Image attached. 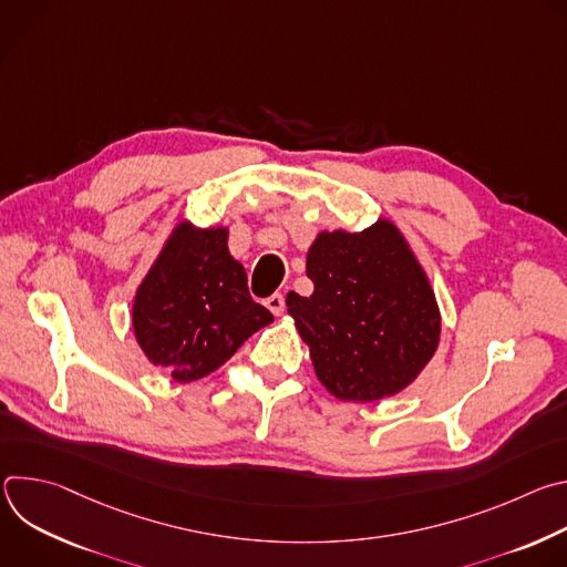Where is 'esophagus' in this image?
Returning a JSON list of instances; mask_svg holds the SVG:
<instances>
[{"label": "esophagus", "instance_id": "obj_1", "mask_svg": "<svg viewBox=\"0 0 567 567\" xmlns=\"http://www.w3.org/2000/svg\"><path fill=\"white\" fill-rule=\"evenodd\" d=\"M265 305L269 307V311H271L274 316H280V313L285 311V296H282L280 291H276V293H271V296L265 300Z\"/></svg>", "mask_w": 567, "mask_h": 567}]
</instances>
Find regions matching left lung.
I'll list each match as a JSON object with an SVG mask.
<instances>
[{
    "label": "left lung",
    "mask_w": 567,
    "mask_h": 567,
    "mask_svg": "<svg viewBox=\"0 0 567 567\" xmlns=\"http://www.w3.org/2000/svg\"><path fill=\"white\" fill-rule=\"evenodd\" d=\"M311 296L287 293L316 379L341 401L406 390L435 357L442 313L401 228L379 217L363 230H318L307 249Z\"/></svg>",
    "instance_id": "8db88e82"
}]
</instances>
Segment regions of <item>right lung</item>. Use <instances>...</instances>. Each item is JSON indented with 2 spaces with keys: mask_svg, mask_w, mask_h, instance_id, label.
Here are the masks:
<instances>
[{
  "mask_svg": "<svg viewBox=\"0 0 567 567\" xmlns=\"http://www.w3.org/2000/svg\"><path fill=\"white\" fill-rule=\"evenodd\" d=\"M228 226L177 219L136 287L134 339L177 383L208 377L274 322L251 298L247 271L228 251Z\"/></svg>",
  "mask_w": 567,
  "mask_h": 567,
  "instance_id": "1",
  "label": "right lung"
}]
</instances>
